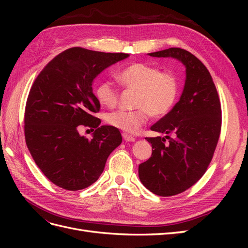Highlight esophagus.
I'll list each match as a JSON object with an SVG mask.
<instances>
[{"label": "esophagus", "instance_id": "1", "mask_svg": "<svg viewBox=\"0 0 248 248\" xmlns=\"http://www.w3.org/2000/svg\"><path fill=\"white\" fill-rule=\"evenodd\" d=\"M122 137H123V139H124L126 141H134V140H136V138H133L132 136H130V134H128V133L123 132V133H122Z\"/></svg>", "mask_w": 248, "mask_h": 248}]
</instances>
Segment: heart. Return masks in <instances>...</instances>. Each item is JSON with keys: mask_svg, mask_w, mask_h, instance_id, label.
I'll use <instances>...</instances> for the list:
<instances>
[{"mask_svg": "<svg viewBox=\"0 0 248 248\" xmlns=\"http://www.w3.org/2000/svg\"><path fill=\"white\" fill-rule=\"evenodd\" d=\"M125 88L137 91L133 110H117L107 115L106 121L125 133H137L150 118H161L174 108L179 94V82L174 73L161 71L146 63L127 65L116 74ZM97 100L103 107L114 108L119 92L109 80H102L95 90Z\"/></svg>", "mask_w": 248, "mask_h": 248, "instance_id": "obj_1", "label": "heart"}]
</instances>
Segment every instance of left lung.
Wrapping results in <instances>:
<instances>
[{"label": "left lung", "instance_id": "left-lung-1", "mask_svg": "<svg viewBox=\"0 0 248 248\" xmlns=\"http://www.w3.org/2000/svg\"><path fill=\"white\" fill-rule=\"evenodd\" d=\"M148 55L175 58L186 67L180 100L151 127L170 140L146 138L152 145V155L139 166L140 180L147 189L171 197L188 189L206 172L220 136L221 106L211 74L191 52L170 47Z\"/></svg>", "mask_w": 248, "mask_h": 248}]
</instances>
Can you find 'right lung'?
<instances>
[{
	"label": "right lung",
	"instance_id": "add662e5",
	"mask_svg": "<svg viewBox=\"0 0 248 248\" xmlns=\"http://www.w3.org/2000/svg\"><path fill=\"white\" fill-rule=\"evenodd\" d=\"M128 56L68 48L44 67L30 90L27 147L44 176L63 189L77 191L96 182L108 157L122 142L117 128L100 126L94 116L100 103L92 84L101 71ZM82 125L95 129L91 140L79 136Z\"/></svg>",
	"mask_w": 248,
	"mask_h": 248
}]
</instances>
